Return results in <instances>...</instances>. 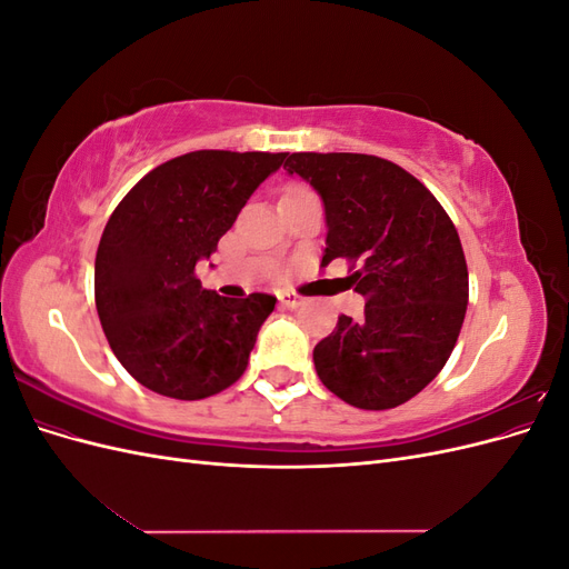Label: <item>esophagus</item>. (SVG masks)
<instances>
[{"label":"esophagus","mask_w":569,"mask_h":569,"mask_svg":"<svg viewBox=\"0 0 569 569\" xmlns=\"http://www.w3.org/2000/svg\"><path fill=\"white\" fill-rule=\"evenodd\" d=\"M280 303H282L284 308H299V306L303 303V299L297 297V295H291V291H284V295L280 297Z\"/></svg>","instance_id":"1"}]
</instances>
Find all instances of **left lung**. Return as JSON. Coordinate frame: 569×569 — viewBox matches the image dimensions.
Returning <instances> with one entry per match:
<instances>
[{
	"label": "left lung",
	"instance_id": "8db88e82",
	"mask_svg": "<svg viewBox=\"0 0 569 569\" xmlns=\"http://www.w3.org/2000/svg\"><path fill=\"white\" fill-rule=\"evenodd\" d=\"M289 176L325 206L322 266L347 258L363 318L341 316L318 341L320 382L363 410L406 403L449 360L468 308L458 230L429 189L401 166L368 153H291Z\"/></svg>",
	"mask_w": 569,
	"mask_h": 569
}]
</instances>
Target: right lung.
I'll return each instance as SVG.
<instances>
[{"mask_svg":"<svg viewBox=\"0 0 569 569\" xmlns=\"http://www.w3.org/2000/svg\"><path fill=\"white\" fill-rule=\"evenodd\" d=\"M287 159L266 151H189L153 168L116 206L94 261L97 313L137 382L199 401L237 382L274 297L203 289L209 261L247 199Z\"/></svg>","mask_w":569,"mask_h":569,"instance_id":"1","label":"right lung"}]
</instances>
